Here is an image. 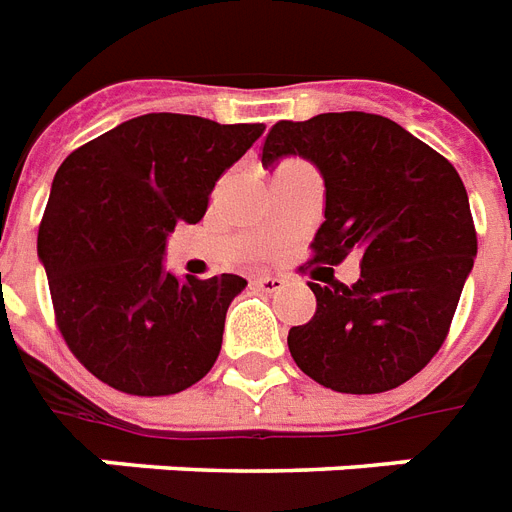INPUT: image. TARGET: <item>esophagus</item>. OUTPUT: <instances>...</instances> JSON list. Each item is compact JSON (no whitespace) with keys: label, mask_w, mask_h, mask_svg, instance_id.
Segmentation results:
<instances>
[{"label":"esophagus","mask_w":512,"mask_h":512,"mask_svg":"<svg viewBox=\"0 0 512 512\" xmlns=\"http://www.w3.org/2000/svg\"><path fill=\"white\" fill-rule=\"evenodd\" d=\"M255 287L273 295V292H281V289L287 287V281L281 279V276H268V273H263V276H257L255 279Z\"/></svg>","instance_id":"obj_1"}]
</instances>
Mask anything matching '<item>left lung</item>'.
<instances>
[{"label":"left lung","instance_id":"left-lung-1","mask_svg":"<svg viewBox=\"0 0 512 512\" xmlns=\"http://www.w3.org/2000/svg\"><path fill=\"white\" fill-rule=\"evenodd\" d=\"M319 167L327 207L311 265L361 252V279L316 295V313L289 329V353L337 393H385L428 366L444 345L478 239L460 175L414 135L364 111L276 122L263 167L281 156ZM316 279V276H313Z\"/></svg>","mask_w":512,"mask_h":512}]
</instances>
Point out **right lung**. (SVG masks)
I'll list each match as a JSON object with an SVG mask.
<instances>
[{"mask_svg": "<svg viewBox=\"0 0 512 512\" xmlns=\"http://www.w3.org/2000/svg\"><path fill=\"white\" fill-rule=\"evenodd\" d=\"M263 130L146 114L58 167L36 249L60 335L98 380L130 396H172L212 369L247 281L177 279L164 271V247L177 223H199L220 175Z\"/></svg>", "mask_w": 512, "mask_h": 512, "instance_id": "add662e5", "label": "right lung"}]
</instances>
